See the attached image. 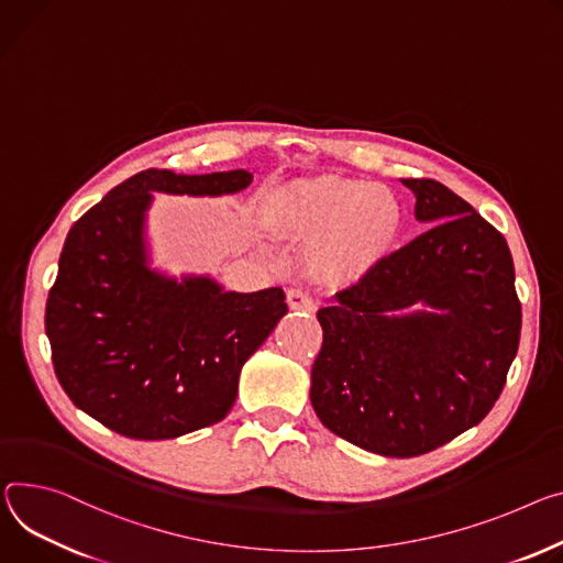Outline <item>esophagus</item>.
<instances>
[{"instance_id": "esophagus-1", "label": "esophagus", "mask_w": 563, "mask_h": 563, "mask_svg": "<svg viewBox=\"0 0 563 563\" xmlns=\"http://www.w3.org/2000/svg\"><path fill=\"white\" fill-rule=\"evenodd\" d=\"M287 305L291 310H305V312H314V308H317L314 298L308 291L298 289V287L287 289Z\"/></svg>"}]
</instances>
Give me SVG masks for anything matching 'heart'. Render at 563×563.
I'll use <instances>...</instances> for the list:
<instances>
[{
  "instance_id": "obj_1",
  "label": "heart",
  "mask_w": 563,
  "mask_h": 563,
  "mask_svg": "<svg viewBox=\"0 0 563 563\" xmlns=\"http://www.w3.org/2000/svg\"><path fill=\"white\" fill-rule=\"evenodd\" d=\"M274 229L312 242V261L332 278H360L393 251L401 231L397 197L362 179L319 177L272 195Z\"/></svg>"
}]
</instances>
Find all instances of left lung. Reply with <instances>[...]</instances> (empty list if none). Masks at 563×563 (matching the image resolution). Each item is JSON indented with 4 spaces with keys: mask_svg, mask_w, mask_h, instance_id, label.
<instances>
[{
    "mask_svg": "<svg viewBox=\"0 0 563 563\" xmlns=\"http://www.w3.org/2000/svg\"><path fill=\"white\" fill-rule=\"evenodd\" d=\"M401 184L431 227L319 310L310 386L323 427L388 457L429 453L476 427L521 339L505 238L444 184Z\"/></svg>",
    "mask_w": 563,
    "mask_h": 563,
    "instance_id": "8db88e82",
    "label": "left lung"
}]
</instances>
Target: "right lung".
Here are the masks:
<instances>
[{
	"instance_id": "obj_1",
	"label": "right lung",
	"mask_w": 563,
	"mask_h": 563,
	"mask_svg": "<svg viewBox=\"0 0 563 563\" xmlns=\"http://www.w3.org/2000/svg\"><path fill=\"white\" fill-rule=\"evenodd\" d=\"M246 170H143L112 188L69 231L44 328L69 399L134 440H170L227 418L249 356L287 314L285 291H224L209 276L179 283L147 267L152 192L218 197Z\"/></svg>"
}]
</instances>
